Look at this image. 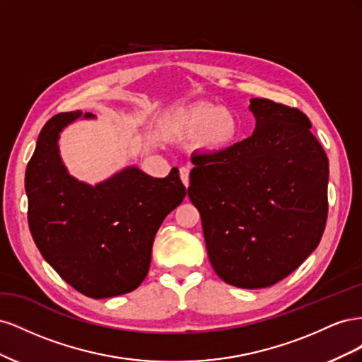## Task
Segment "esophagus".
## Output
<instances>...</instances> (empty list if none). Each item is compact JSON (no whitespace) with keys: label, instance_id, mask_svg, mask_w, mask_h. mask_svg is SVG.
Returning <instances> with one entry per match:
<instances>
[{"label":"esophagus","instance_id":"34e87169","mask_svg":"<svg viewBox=\"0 0 362 362\" xmlns=\"http://www.w3.org/2000/svg\"><path fill=\"white\" fill-rule=\"evenodd\" d=\"M180 177L185 187H189V177H190V169L189 168H181L180 169Z\"/></svg>","mask_w":362,"mask_h":362}]
</instances>
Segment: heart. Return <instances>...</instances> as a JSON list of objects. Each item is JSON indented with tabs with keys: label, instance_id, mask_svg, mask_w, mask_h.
Instances as JSON below:
<instances>
[{
	"label": "heart",
	"instance_id": "heart-1",
	"mask_svg": "<svg viewBox=\"0 0 362 362\" xmlns=\"http://www.w3.org/2000/svg\"><path fill=\"white\" fill-rule=\"evenodd\" d=\"M175 128L181 134L199 133L201 145L208 149H223L238 134L235 116L213 104H196L184 110L175 120Z\"/></svg>",
	"mask_w": 362,
	"mask_h": 362
}]
</instances>
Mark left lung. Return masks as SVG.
Segmentation results:
<instances>
[{"label": "left lung", "mask_w": 362, "mask_h": 362, "mask_svg": "<svg viewBox=\"0 0 362 362\" xmlns=\"http://www.w3.org/2000/svg\"><path fill=\"white\" fill-rule=\"evenodd\" d=\"M249 110L254 134L192 157L189 198L217 276L240 288H264L320 243L329 163L298 108L254 98Z\"/></svg>", "instance_id": "8db88e82"}]
</instances>
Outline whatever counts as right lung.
<instances>
[{
    "label": "right lung",
    "mask_w": 362,
    "mask_h": 362,
    "mask_svg": "<svg viewBox=\"0 0 362 362\" xmlns=\"http://www.w3.org/2000/svg\"><path fill=\"white\" fill-rule=\"evenodd\" d=\"M81 116L80 110L59 113L40 131L25 172L28 226L62 279L104 299L144 282L158 228L187 190L177 168L166 178H152L129 166L96 185L71 177L57 141L60 131Z\"/></svg>",
    "instance_id": "add662e5"
}]
</instances>
